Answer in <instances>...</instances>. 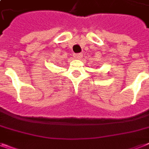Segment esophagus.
Instances as JSON below:
<instances>
[{
    "label": "esophagus",
    "instance_id": "obj_1",
    "mask_svg": "<svg viewBox=\"0 0 149 149\" xmlns=\"http://www.w3.org/2000/svg\"><path fill=\"white\" fill-rule=\"evenodd\" d=\"M83 56L81 53H75L73 54V57L75 58H81V57Z\"/></svg>",
    "mask_w": 149,
    "mask_h": 149
}]
</instances>
